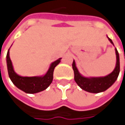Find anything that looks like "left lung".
Returning <instances> with one entry per match:
<instances>
[{
  "instance_id": "obj_1",
  "label": "left lung",
  "mask_w": 125,
  "mask_h": 125,
  "mask_svg": "<svg viewBox=\"0 0 125 125\" xmlns=\"http://www.w3.org/2000/svg\"><path fill=\"white\" fill-rule=\"evenodd\" d=\"M109 41L112 44L114 43L112 39L107 37ZM116 56V63L114 71L111 73L108 74L104 77H84L79 72L76 67L75 62L73 60L72 67L74 71V80L75 82L82 90L87 91L92 93H99L104 92L112 86L113 84L116 81L117 78L120 73V58L119 54L115 48Z\"/></svg>"
}]
</instances>
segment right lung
Segmentation results:
<instances>
[{"label": "right lung", "instance_id": "1", "mask_svg": "<svg viewBox=\"0 0 125 125\" xmlns=\"http://www.w3.org/2000/svg\"><path fill=\"white\" fill-rule=\"evenodd\" d=\"M10 49V48H9ZM9 49L7 54V65L9 78L15 86L28 94H35L45 90L51 84L53 80L54 68L60 63L61 60L52 62L46 73L41 76L24 77L17 74L13 69L12 62L9 56Z\"/></svg>", "mask_w": 125, "mask_h": 125}]
</instances>
